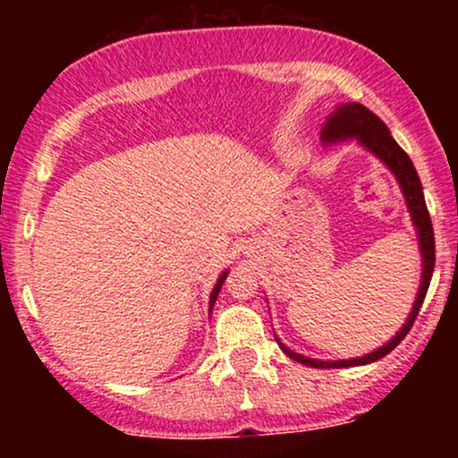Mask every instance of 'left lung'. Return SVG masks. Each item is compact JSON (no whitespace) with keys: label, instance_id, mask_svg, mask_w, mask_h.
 <instances>
[{"label":"left lung","instance_id":"left-lung-1","mask_svg":"<svg viewBox=\"0 0 458 458\" xmlns=\"http://www.w3.org/2000/svg\"><path fill=\"white\" fill-rule=\"evenodd\" d=\"M346 138H357L361 144L366 146L368 150L375 152L379 159L386 163L387 167L396 174L398 182H401L404 198H407L409 213H411L415 228H418V239H420V250H422V286H420V295L415 299L411 314H409V320L403 325V329L398 331L396 335L381 349H377L375 353H368L364 357H357V360H340V361H318V360H308V357L295 353L288 346L280 343V349L286 353L291 360L301 361V364L312 366V368H349V366H361L370 364V361L381 360L390 351L396 349L398 344L403 343L404 335L409 334V329L413 327L415 318H418L420 308H422L424 297H427L430 277H433L435 269V234H433V224H430V215L427 208V202H424L422 193V182H420L418 172H415L411 159L404 152L401 146L396 144V140L390 135V129L383 124V120L377 114H372L370 109L364 107L360 103H346L343 107H338L331 118L327 120L323 129V140L325 141H338Z\"/></svg>","mask_w":458,"mask_h":458}]
</instances>
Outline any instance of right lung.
I'll list each match as a JSON object with an SVG mask.
<instances>
[{"instance_id": "obj_1", "label": "right lung", "mask_w": 458, "mask_h": 458, "mask_svg": "<svg viewBox=\"0 0 458 458\" xmlns=\"http://www.w3.org/2000/svg\"><path fill=\"white\" fill-rule=\"evenodd\" d=\"M225 276H228V271H225L224 276L219 277V280H217V284H215V288H213V293H211V308H213L215 299H217V295H219V288H222V284H224V280H225Z\"/></svg>"}]
</instances>
